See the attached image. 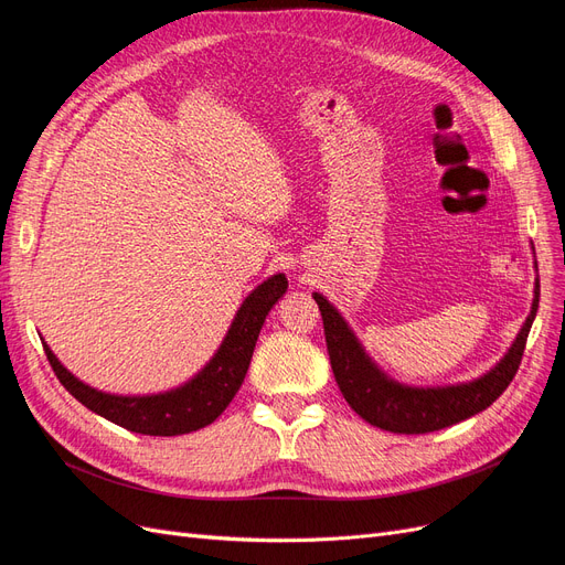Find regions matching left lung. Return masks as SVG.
<instances>
[{
  "mask_svg": "<svg viewBox=\"0 0 565 565\" xmlns=\"http://www.w3.org/2000/svg\"><path fill=\"white\" fill-rule=\"evenodd\" d=\"M313 299L322 316L324 341H328L334 380L339 384V391L344 393L347 403L365 422L380 426L384 431L429 434L483 413L486 407H490L502 396V391L514 380L525 351L527 332L533 328L537 313L540 280L535 282L533 309H530V316L525 318L521 332L516 334L514 344H511L502 361L473 382L436 388L405 386L388 380L372 363V358L365 353L361 341L355 339L347 320L339 316L334 306L318 292L313 295Z\"/></svg>",
  "mask_w": 565,
  "mask_h": 565,
  "instance_id": "left-lung-1",
  "label": "left lung"
}]
</instances>
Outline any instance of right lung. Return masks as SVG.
Wrapping results in <instances>:
<instances>
[{
    "instance_id": "1",
    "label": "right lung",
    "mask_w": 565,
    "mask_h": 565,
    "mask_svg": "<svg viewBox=\"0 0 565 565\" xmlns=\"http://www.w3.org/2000/svg\"><path fill=\"white\" fill-rule=\"evenodd\" d=\"M287 292V278L282 273L264 280L243 301L235 313L226 339L221 341L212 361L198 372L191 382L156 396H113L79 382L67 372L58 358L44 344V353L54 367L58 382L73 396L89 407L92 413L110 419L127 431L143 436H181L212 424L243 386L252 361V353L259 339L262 324L282 295Z\"/></svg>"
}]
</instances>
